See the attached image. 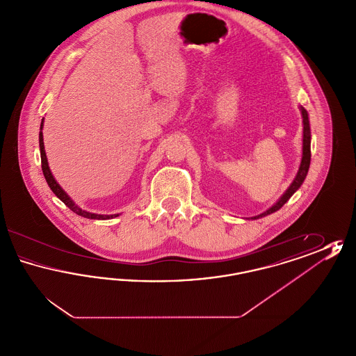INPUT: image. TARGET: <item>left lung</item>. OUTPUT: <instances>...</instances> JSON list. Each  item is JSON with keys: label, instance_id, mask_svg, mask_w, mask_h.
<instances>
[{"label": "left lung", "instance_id": "obj_1", "mask_svg": "<svg viewBox=\"0 0 356 356\" xmlns=\"http://www.w3.org/2000/svg\"><path fill=\"white\" fill-rule=\"evenodd\" d=\"M300 111H302V116H303V157H302V164H300V168L298 170V175L295 177V180L292 181V184L289 186L286 193L280 197V200L275 205H272L270 209H267L264 213L259 215V216H254L252 219H259V218H263V216H267L270 213L276 212L277 209H280L284 204L287 203L289 200V197L299 189V186L303 184L305 181V176H307V172L309 168V163H311V131H309V120H308V113L305 111L303 106H300Z\"/></svg>", "mask_w": 356, "mask_h": 356}]
</instances>
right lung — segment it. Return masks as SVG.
I'll list each match as a JSON object with an SVG mask.
<instances>
[{
  "mask_svg": "<svg viewBox=\"0 0 356 356\" xmlns=\"http://www.w3.org/2000/svg\"><path fill=\"white\" fill-rule=\"evenodd\" d=\"M40 129H42V122ZM40 152H41V167H42V173L45 176V180L48 183V186L53 191V193L68 207L69 209H72L74 213L83 216V218H88V219H97V220H105V219H112V218H118L119 215H96V213H90L83 211L81 208H79L76 204L72 202V199L69 197L68 195L64 192V189L57 184V181L54 180L53 175L49 170L48 165V160H47V154H45V149H44V138H42V132L40 131Z\"/></svg>",
  "mask_w": 356,
  "mask_h": 356,
  "instance_id": "1",
  "label": "right lung"
}]
</instances>
